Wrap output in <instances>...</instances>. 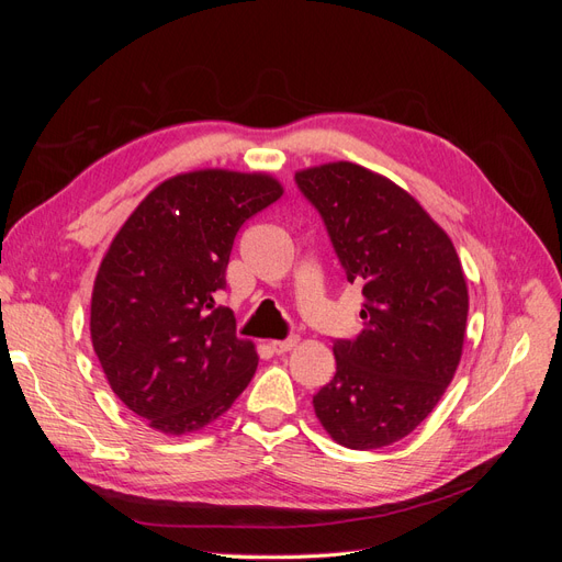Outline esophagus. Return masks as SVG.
<instances>
[{
    "label": "esophagus",
    "mask_w": 562,
    "mask_h": 562,
    "mask_svg": "<svg viewBox=\"0 0 562 562\" xmlns=\"http://www.w3.org/2000/svg\"><path fill=\"white\" fill-rule=\"evenodd\" d=\"M297 342H300V337L291 335L285 339H274V342H271V349H274V353H285V351H291Z\"/></svg>",
    "instance_id": "1"
}]
</instances>
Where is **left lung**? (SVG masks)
<instances>
[{
  "label": "left lung",
  "mask_w": 562,
  "mask_h": 562,
  "mask_svg": "<svg viewBox=\"0 0 562 562\" xmlns=\"http://www.w3.org/2000/svg\"><path fill=\"white\" fill-rule=\"evenodd\" d=\"M295 184L363 293V330L333 339L337 372L314 396V413L339 446H391L429 417L462 359V265L429 213L363 166L323 164L295 173Z\"/></svg>",
  "instance_id": "obj_1"
}]
</instances>
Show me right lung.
I'll return each mask as SVG.
<instances>
[{
    "mask_svg": "<svg viewBox=\"0 0 562 562\" xmlns=\"http://www.w3.org/2000/svg\"><path fill=\"white\" fill-rule=\"evenodd\" d=\"M281 194L262 173H182L114 236L93 285L91 339L119 401L151 429L206 427L252 380L258 353L215 297L236 232Z\"/></svg>",
    "mask_w": 562,
    "mask_h": 562,
    "instance_id": "obj_1",
    "label": "right lung"
}]
</instances>
